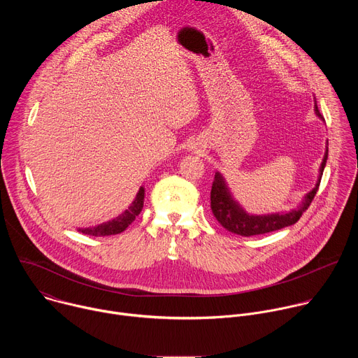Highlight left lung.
Here are the masks:
<instances>
[{
    "label": "left lung",
    "mask_w": 358,
    "mask_h": 358,
    "mask_svg": "<svg viewBox=\"0 0 358 358\" xmlns=\"http://www.w3.org/2000/svg\"><path fill=\"white\" fill-rule=\"evenodd\" d=\"M315 112H316L317 117L324 120L323 116L320 115L316 103H315ZM327 145H329V141H327ZM327 145H326L323 162L319 169V177H317V182H316L315 188L303 196L297 208L290 210L289 213H275V214H266V215L248 214L241 207V203L232 196V192H231L225 178L222 177V174L220 171H217L215 177H214V182H213V189H211V210H213V214L215 215L217 221L229 232H234V234L242 235V236L268 234V232L278 231L285 227H290V225L296 224L300 220V217L303 215V213L308 210V207L310 206V202L313 201V198L319 189L320 180H322V176H323V171L326 167V162H327V156H329Z\"/></svg>",
    "instance_id": "left-lung-1"
}]
</instances>
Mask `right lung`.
Segmentation results:
<instances>
[{"mask_svg": "<svg viewBox=\"0 0 358 358\" xmlns=\"http://www.w3.org/2000/svg\"><path fill=\"white\" fill-rule=\"evenodd\" d=\"M143 203H144V187H140L138 192L136 194V198L130 203V207L122 213L119 217L99 224L94 227H87V228H78L79 232L85 235H92V236H106V235H116L123 232L134 220L136 217L141 213L143 210Z\"/></svg>", "mask_w": 358, "mask_h": 358, "instance_id": "add662e5", "label": "right lung"}]
</instances>
